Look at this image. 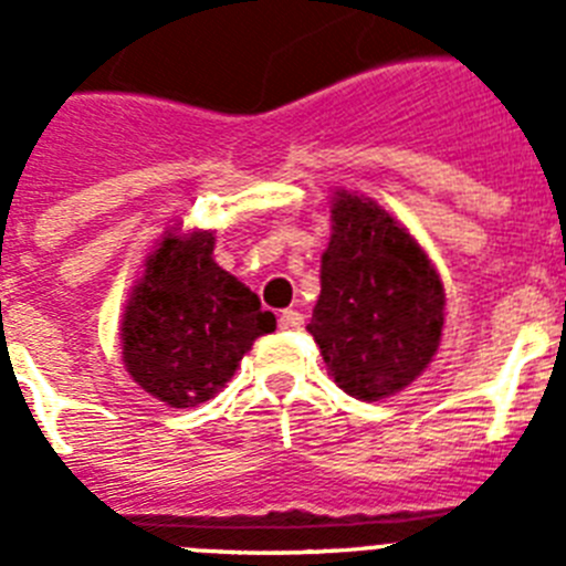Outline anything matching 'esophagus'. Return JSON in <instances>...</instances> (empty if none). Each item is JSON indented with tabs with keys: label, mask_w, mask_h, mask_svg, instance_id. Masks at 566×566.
<instances>
[{
	"label": "esophagus",
	"mask_w": 566,
	"mask_h": 566,
	"mask_svg": "<svg viewBox=\"0 0 566 566\" xmlns=\"http://www.w3.org/2000/svg\"><path fill=\"white\" fill-rule=\"evenodd\" d=\"M277 323H280V328H283V332H297V328H303L306 317H303L300 312H294V308H286V312L280 314Z\"/></svg>",
	"instance_id": "1"
}]
</instances>
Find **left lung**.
Wrapping results in <instances>:
<instances>
[{"label":"left lung","mask_w":566,"mask_h":566,"mask_svg":"<svg viewBox=\"0 0 566 566\" xmlns=\"http://www.w3.org/2000/svg\"><path fill=\"white\" fill-rule=\"evenodd\" d=\"M308 334L345 394L377 402L411 385L442 339L444 289L413 234L377 201L337 189Z\"/></svg>","instance_id":"left-lung-1"}]
</instances>
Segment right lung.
<instances>
[{
	"label": "right lung",
	"mask_w": 566,
	"mask_h": 566,
	"mask_svg": "<svg viewBox=\"0 0 566 566\" xmlns=\"http://www.w3.org/2000/svg\"><path fill=\"white\" fill-rule=\"evenodd\" d=\"M214 234L169 229L144 263L122 319L129 377L169 408H192L234 377L243 354L277 319L212 260Z\"/></svg>",
	"instance_id": "add662e5"
}]
</instances>
